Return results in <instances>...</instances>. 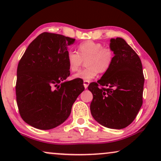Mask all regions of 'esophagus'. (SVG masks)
<instances>
[{
    "label": "esophagus",
    "instance_id": "34e87169",
    "mask_svg": "<svg viewBox=\"0 0 161 161\" xmlns=\"http://www.w3.org/2000/svg\"><path fill=\"white\" fill-rule=\"evenodd\" d=\"M89 81H87V80H84V81H83V86H84L85 89H87L88 86H89Z\"/></svg>",
    "mask_w": 161,
    "mask_h": 161
}]
</instances>
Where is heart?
I'll list each match as a JSON object with an SVG mask.
<instances>
[{
  "label": "heart",
  "instance_id": "1",
  "mask_svg": "<svg viewBox=\"0 0 161 161\" xmlns=\"http://www.w3.org/2000/svg\"><path fill=\"white\" fill-rule=\"evenodd\" d=\"M87 67L73 75V78L83 80H91L98 72L105 73L111 68L114 59V53L109 47H103V44L88 40L78 46V53L67 52L68 67L72 72L78 70L83 61L86 60Z\"/></svg>",
  "mask_w": 161,
  "mask_h": 161
}]
</instances>
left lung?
I'll use <instances>...</instances> for the list:
<instances>
[{
	"label": "left lung",
	"mask_w": 161,
	"mask_h": 161,
	"mask_svg": "<svg viewBox=\"0 0 161 161\" xmlns=\"http://www.w3.org/2000/svg\"><path fill=\"white\" fill-rule=\"evenodd\" d=\"M114 59L108 71L88 89L94 119L103 126L123 129L135 119L143 103L144 77L139 56L122 38L111 39Z\"/></svg>",
	"instance_id": "1"
}]
</instances>
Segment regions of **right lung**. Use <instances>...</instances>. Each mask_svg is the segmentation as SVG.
Returning <instances> with one entry per match:
<instances>
[{
  "label": "right lung",
  "instance_id": "1",
  "mask_svg": "<svg viewBox=\"0 0 161 161\" xmlns=\"http://www.w3.org/2000/svg\"><path fill=\"white\" fill-rule=\"evenodd\" d=\"M75 39L44 32L24 53L17 70L16 99L24 122L50 130L64 122L72 106L84 90L80 80L65 81L70 71L68 46Z\"/></svg>",
  "mask_w": 161,
  "mask_h": 161
}]
</instances>
